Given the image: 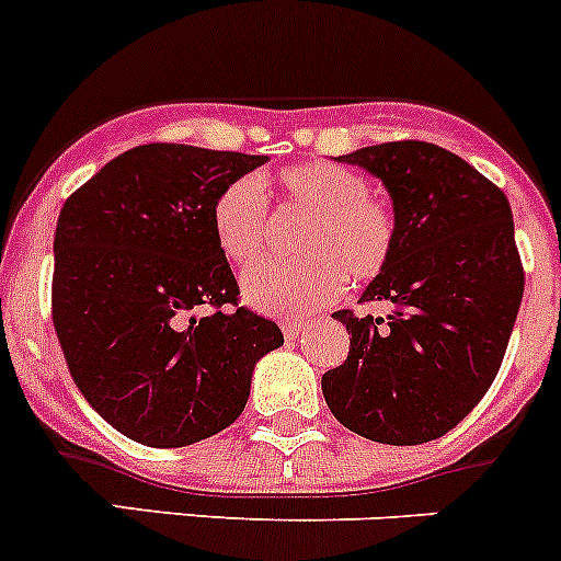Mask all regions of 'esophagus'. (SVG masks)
Masks as SVG:
<instances>
[{
    "instance_id": "obj_1",
    "label": "esophagus",
    "mask_w": 561,
    "mask_h": 561,
    "mask_svg": "<svg viewBox=\"0 0 561 561\" xmlns=\"http://www.w3.org/2000/svg\"><path fill=\"white\" fill-rule=\"evenodd\" d=\"M306 330H308V322H302V319H291V322H284V335L289 341L300 339V335L306 333Z\"/></svg>"
}]
</instances>
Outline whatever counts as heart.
<instances>
[{
    "label": "heart",
    "mask_w": 561,
    "mask_h": 561,
    "mask_svg": "<svg viewBox=\"0 0 561 561\" xmlns=\"http://www.w3.org/2000/svg\"><path fill=\"white\" fill-rule=\"evenodd\" d=\"M277 184L291 211L308 215L300 259H266L242 275V297L272 317H306L344 291L346 277L369 284L391 264L399 242L397 211L371 195L364 173L335 162H306L280 170ZM270 231V204L259 175H239L217 192L211 233L233 264L261 253Z\"/></svg>",
    "instance_id": "obj_1"
}]
</instances>
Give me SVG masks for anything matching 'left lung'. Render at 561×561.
<instances>
[{
  "label": "left lung",
  "mask_w": 561,
  "mask_h": 561,
  "mask_svg": "<svg viewBox=\"0 0 561 561\" xmlns=\"http://www.w3.org/2000/svg\"><path fill=\"white\" fill-rule=\"evenodd\" d=\"M391 195L399 242L364 302L382 317L335 311L350 355L324 371L330 413L357 435L419 446L455 430L488 393L524 297L510 201L457 153L419 140L339 157Z\"/></svg>",
  "instance_id": "left-lung-1"
}]
</instances>
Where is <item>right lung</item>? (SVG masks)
Wrapping results in <instances>:
<instances>
[{
    "label": "right lung",
    "mask_w": 561,
    "mask_h": 561,
    "mask_svg": "<svg viewBox=\"0 0 561 561\" xmlns=\"http://www.w3.org/2000/svg\"><path fill=\"white\" fill-rule=\"evenodd\" d=\"M264 162L151 142L106 162L62 206L57 341L90 408L137 444L179 449L231 426L255 364L284 344L272 319L237 302L211 233L217 192Z\"/></svg>",
    "instance_id": "obj_1"
}]
</instances>
